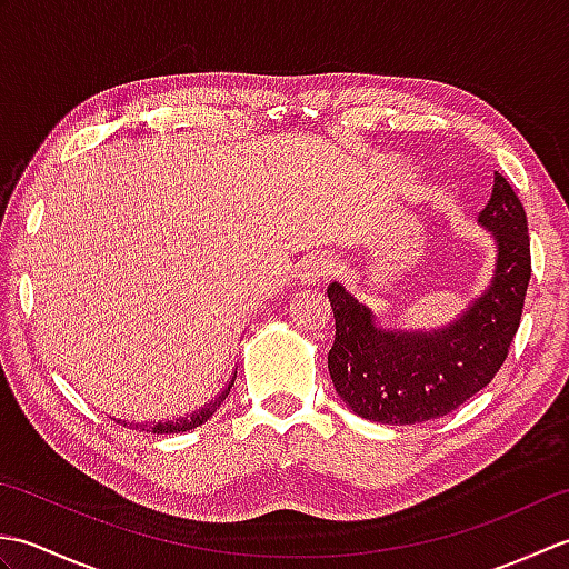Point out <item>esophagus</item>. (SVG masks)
<instances>
[{
    "label": "esophagus",
    "mask_w": 569,
    "mask_h": 569,
    "mask_svg": "<svg viewBox=\"0 0 569 569\" xmlns=\"http://www.w3.org/2000/svg\"><path fill=\"white\" fill-rule=\"evenodd\" d=\"M330 273H332V261L325 257V253H308V257L298 263V278L300 283L306 286L322 283Z\"/></svg>",
    "instance_id": "obj_1"
}]
</instances>
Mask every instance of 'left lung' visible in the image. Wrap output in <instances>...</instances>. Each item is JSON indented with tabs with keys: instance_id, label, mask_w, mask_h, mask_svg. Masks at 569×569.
Listing matches in <instances>:
<instances>
[{
	"instance_id": "obj_1",
	"label": "left lung",
	"mask_w": 569,
	"mask_h": 569,
	"mask_svg": "<svg viewBox=\"0 0 569 569\" xmlns=\"http://www.w3.org/2000/svg\"><path fill=\"white\" fill-rule=\"evenodd\" d=\"M479 222L497 237V271L481 298L445 330L383 328L342 283L328 286L335 312L328 369L335 391L357 416L386 426L442 418L497 377L521 325L530 281L528 217L499 171Z\"/></svg>"
}]
</instances>
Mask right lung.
<instances>
[{
    "label": "right lung",
    "instance_id": "1",
    "mask_svg": "<svg viewBox=\"0 0 569 569\" xmlns=\"http://www.w3.org/2000/svg\"><path fill=\"white\" fill-rule=\"evenodd\" d=\"M234 377H237V371H234ZM232 383H234V379L224 386V391H222L220 396H217L214 401H210V403L204 406V408L196 410V413H192L190 418H180V420H171V422H159V426L149 428V432H156V435H168V432H186V430H192V428L202 426V422H208V420L212 418L214 410L220 408V403H222L224 398H227L229 389H232ZM124 426H127V422H124ZM137 428H139V426H137ZM141 430H143V428H141Z\"/></svg>",
    "mask_w": 569,
    "mask_h": 569
}]
</instances>
